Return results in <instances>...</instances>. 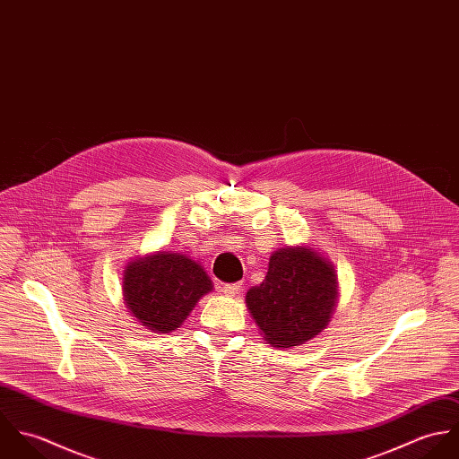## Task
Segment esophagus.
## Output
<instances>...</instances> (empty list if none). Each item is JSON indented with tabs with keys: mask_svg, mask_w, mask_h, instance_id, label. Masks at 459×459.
<instances>
[{
	"mask_svg": "<svg viewBox=\"0 0 459 459\" xmlns=\"http://www.w3.org/2000/svg\"><path fill=\"white\" fill-rule=\"evenodd\" d=\"M240 288H242V284H240V282L224 284V286H222V293H224L226 297H235V295L240 291Z\"/></svg>",
	"mask_w": 459,
	"mask_h": 459,
	"instance_id": "esophagus-1",
	"label": "esophagus"
}]
</instances>
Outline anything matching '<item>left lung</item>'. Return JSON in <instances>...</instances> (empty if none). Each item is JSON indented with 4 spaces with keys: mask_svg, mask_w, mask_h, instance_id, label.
<instances>
[{
    "mask_svg": "<svg viewBox=\"0 0 459 459\" xmlns=\"http://www.w3.org/2000/svg\"><path fill=\"white\" fill-rule=\"evenodd\" d=\"M337 302V275L332 263L315 247H282L270 256L260 286L246 304L268 344H304L327 327Z\"/></svg>",
    "mask_w": 459,
    "mask_h": 459,
    "instance_id": "1",
    "label": "left lung"
}]
</instances>
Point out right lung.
Listing matches in <instances>:
<instances>
[{"mask_svg":"<svg viewBox=\"0 0 459 459\" xmlns=\"http://www.w3.org/2000/svg\"><path fill=\"white\" fill-rule=\"evenodd\" d=\"M212 288L204 268L180 253L157 251L124 270L126 306L150 332L177 330Z\"/></svg>","mask_w":459,"mask_h":459,"instance_id":"add662e5","label":"right lung"}]
</instances>
